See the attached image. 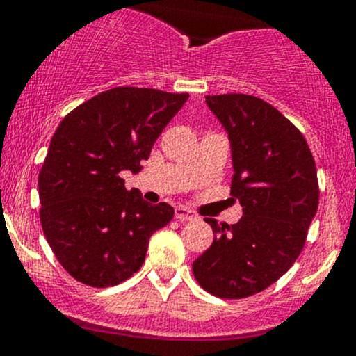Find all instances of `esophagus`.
Here are the masks:
<instances>
[{"mask_svg": "<svg viewBox=\"0 0 356 356\" xmlns=\"http://www.w3.org/2000/svg\"><path fill=\"white\" fill-rule=\"evenodd\" d=\"M175 219L182 220V222H186V220H192L195 219V214L189 209H186V207H175Z\"/></svg>", "mask_w": 356, "mask_h": 356, "instance_id": "obj_1", "label": "esophagus"}]
</instances>
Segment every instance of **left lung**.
Instances as JSON below:
<instances>
[{"label":"left lung","mask_w":356,"mask_h":356,"mask_svg":"<svg viewBox=\"0 0 356 356\" xmlns=\"http://www.w3.org/2000/svg\"><path fill=\"white\" fill-rule=\"evenodd\" d=\"M229 134L231 195L244 216L236 224L206 219L216 234L192 264L211 295L239 300L263 291L293 266L316 214V164L303 134L268 102L244 93L207 95Z\"/></svg>","instance_id":"1"}]
</instances>
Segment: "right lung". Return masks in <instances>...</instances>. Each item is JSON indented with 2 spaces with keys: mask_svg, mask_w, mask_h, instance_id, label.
<instances>
[{
  "mask_svg": "<svg viewBox=\"0 0 356 356\" xmlns=\"http://www.w3.org/2000/svg\"><path fill=\"white\" fill-rule=\"evenodd\" d=\"M187 93L117 87L73 108L53 134L38 175L40 220L53 254L80 283L107 288L145 261L149 239L174 218L169 204L125 189Z\"/></svg>",
  "mask_w": 356,
  "mask_h": 356,
  "instance_id": "right-lung-1",
  "label": "right lung"
}]
</instances>
